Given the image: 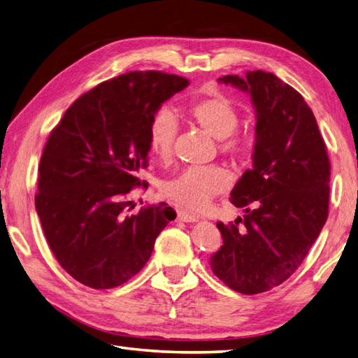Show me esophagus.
<instances>
[{
    "mask_svg": "<svg viewBox=\"0 0 358 358\" xmlns=\"http://www.w3.org/2000/svg\"><path fill=\"white\" fill-rule=\"evenodd\" d=\"M177 217H178L180 222H185V223H194V222H199V220H200V217H196L194 214H189V212H186V210H178Z\"/></svg>",
    "mask_w": 358,
    "mask_h": 358,
    "instance_id": "1",
    "label": "esophagus"
}]
</instances>
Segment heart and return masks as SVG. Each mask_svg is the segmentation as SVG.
Segmentation results:
<instances>
[{
  "mask_svg": "<svg viewBox=\"0 0 358 358\" xmlns=\"http://www.w3.org/2000/svg\"><path fill=\"white\" fill-rule=\"evenodd\" d=\"M187 115L194 123L220 140L218 149L232 158H243L249 154L246 135L235 132L240 123V112L229 96L212 89L195 98L187 106ZM177 120L167 109H159L150 118L148 127L149 149L159 159L172 155L173 141L177 136ZM231 185V177L224 167L192 166L177 177L167 181L164 195L178 206L189 210H201L215 195L224 192Z\"/></svg>",
  "mask_w": 358,
  "mask_h": 358,
  "instance_id": "heart-1",
  "label": "heart"
}]
</instances>
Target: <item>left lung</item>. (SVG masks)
Segmentation results:
<instances>
[{"instance_id":"1","label":"left lung","mask_w":358,"mask_h":358,"mask_svg":"<svg viewBox=\"0 0 358 358\" xmlns=\"http://www.w3.org/2000/svg\"><path fill=\"white\" fill-rule=\"evenodd\" d=\"M220 83L250 95L255 108L254 164L231 192L246 214L217 223L223 246L212 272L234 291L266 292L305 260L328 218L331 163L313 110L294 87L264 71Z\"/></svg>"}]
</instances>
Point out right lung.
I'll list each match as a JSON object with an SVG mask.
<instances>
[{
  "label": "right lung",
  "mask_w": 358,
  "mask_h": 358,
  "mask_svg": "<svg viewBox=\"0 0 358 358\" xmlns=\"http://www.w3.org/2000/svg\"><path fill=\"white\" fill-rule=\"evenodd\" d=\"M189 86L158 71L104 81L66 110L38 166L35 208L53 255L85 286L126 283L148 263L155 240L175 218L166 203L129 214L127 195L148 166V127L166 100Z\"/></svg>",
  "instance_id": "1"
}]
</instances>
